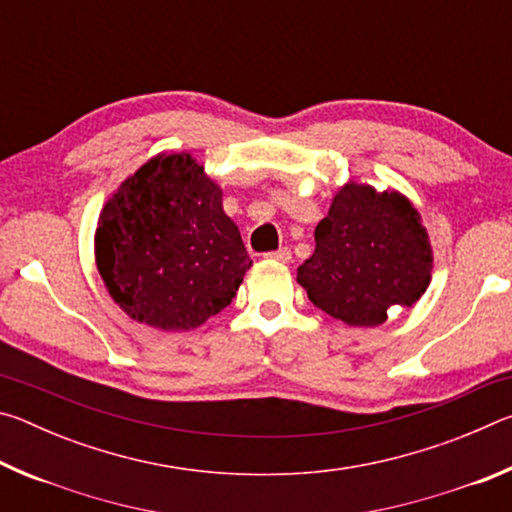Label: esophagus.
<instances>
[{
    "mask_svg": "<svg viewBox=\"0 0 512 512\" xmlns=\"http://www.w3.org/2000/svg\"><path fill=\"white\" fill-rule=\"evenodd\" d=\"M266 257L273 259V262L287 264V262H291V250L289 248H280V250H273V253H266Z\"/></svg>",
    "mask_w": 512,
    "mask_h": 512,
    "instance_id": "obj_1",
    "label": "esophagus"
}]
</instances>
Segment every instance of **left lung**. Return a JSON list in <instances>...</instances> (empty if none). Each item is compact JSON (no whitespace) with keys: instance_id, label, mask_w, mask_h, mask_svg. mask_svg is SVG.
I'll use <instances>...</instances> for the list:
<instances>
[{"instance_id":"8db88e82","label":"left lung","mask_w":512,"mask_h":512,"mask_svg":"<svg viewBox=\"0 0 512 512\" xmlns=\"http://www.w3.org/2000/svg\"><path fill=\"white\" fill-rule=\"evenodd\" d=\"M316 250L298 268L309 300L352 327H375L429 287L431 246L420 214L397 192L345 185L316 225Z\"/></svg>"}]
</instances>
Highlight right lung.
I'll list each match as a JSON object with an SVG mask.
<instances>
[{"mask_svg": "<svg viewBox=\"0 0 512 512\" xmlns=\"http://www.w3.org/2000/svg\"><path fill=\"white\" fill-rule=\"evenodd\" d=\"M97 266L128 316L194 329L228 307L253 264L221 189L189 153L158 155L101 210Z\"/></svg>", "mask_w": 512, "mask_h": 512, "instance_id": "add662e5", "label": "right lung"}]
</instances>
